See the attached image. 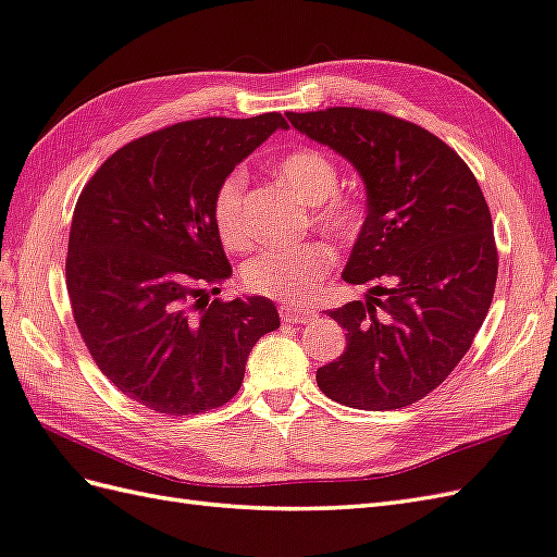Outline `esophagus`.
Masks as SVG:
<instances>
[{"label":"esophagus","mask_w":557,"mask_h":557,"mask_svg":"<svg viewBox=\"0 0 557 557\" xmlns=\"http://www.w3.org/2000/svg\"><path fill=\"white\" fill-rule=\"evenodd\" d=\"M280 318L294 322V324H306L312 318H315V312H312L308 306H298V304H280Z\"/></svg>","instance_id":"34e87169"}]
</instances>
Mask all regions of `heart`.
Returning <instances> with one entry per match:
<instances>
[{
    "label": "heart",
    "mask_w": 557,
    "mask_h": 557,
    "mask_svg": "<svg viewBox=\"0 0 557 557\" xmlns=\"http://www.w3.org/2000/svg\"><path fill=\"white\" fill-rule=\"evenodd\" d=\"M277 178L289 185L310 207V223L334 239H352L362 231L364 209L358 197L341 193L338 166L330 154L301 146L275 164ZM245 188L247 176L242 169L223 176L213 190L211 219L216 233L227 249H245L249 245V231L245 223ZM334 251L324 242H304L294 247H268L242 270V280L251 294L268 298H289L306 301L318 289V284L334 268Z\"/></svg>",
    "instance_id": "b5f03b06"
}]
</instances>
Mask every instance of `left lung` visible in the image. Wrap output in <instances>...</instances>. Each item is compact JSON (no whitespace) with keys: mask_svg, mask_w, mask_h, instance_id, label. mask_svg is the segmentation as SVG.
<instances>
[{"mask_svg":"<svg viewBox=\"0 0 557 557\" xmlns=\"http://www.w3.org/2000/svg\"><path fill=\"white\" fill-rule=\"evenodd\" d=\"M287 117L344 154L367 188L344 280L374 296L326 312L348 334L344 355L318 369V386L355 409L419 403L461 362L492 306L498 253L478 178L445 140L388 112L326 108Z\"/></svg>","mask_w":557,"mask_h":557,"instance_id":"left-lung-1","label":"left lung"}]
</instances>
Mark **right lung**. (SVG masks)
I'll list each match as a JSON object with an SVG mask.
<instances>
[{
  "label": "right lung",
  "mask_w": 557,
  "mask_h": 557,
  "mask_svg": "<svg viewBox=\"0 0 557 557\" xmlns=\"http://www.w3.org/2000/svg\"><path fill=\"white\" fill-rule=\"evenodd\" d=\"M275 129L280 112L164 126L112 152L84 185L65 284L98 369L157 414L188 417L237 395L256 341L280 315L263 296L202 301L231 277L213 190Z\"/></svg>",
  "instance_id": "obj_1"
}]
</instances>
